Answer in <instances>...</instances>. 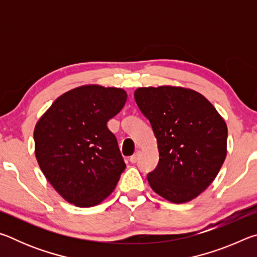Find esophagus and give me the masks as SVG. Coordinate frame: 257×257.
Segmentation results:
<instances>
[{
  "instance_id": "1",
  "label": "esophagus",
  "mask_w": 257,
  "mask_h": 257,
  "mask_svg": "<svg viewBox=\"0 0 257 257\" xmlns=\"http://www.w3.org/2000/svg\"><path fill=\"white\" fill-rule=\"evenodd\" d=\"M139 156H141V152L137 151L136 153H135L134 155L130 156V162H132V163H136L137 161H138V159H139Z\"/></svg>"
}]
</instances>
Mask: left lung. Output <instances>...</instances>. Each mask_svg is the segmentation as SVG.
Masks as SVG:
<instances>
[{
  "instance_id": "1",
  "label": "left lung",
  "mask_w": 257,
  "mask_h": 257,
  "mask_svg": "<svg viewBox=\"0 0 257 257\" xmlns=\"http://www.w3.org/2000/svg\"><path fill=\"white\" fill-rule=\"evenodd\" d=\"M135 101L158 141L159 163L147 175L151 188L177 204L197 197L227 155L222 116L203 95L182 87L138 88Z\"/></svg>"
}]
</instances>
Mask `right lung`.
Returning a JSON list of instances; mask_svg holds the SVG:
<instances>
[{
	"label": "right lung",
	"instance_id": "1",
	"mask_svg": "<svg viewBox=\"0 0 257 257\" xmlns=\"http://www.w3.org/2000/svg\"><path fill=\"white\" fill-rule=\"evenodd\" d=\"M127 93L81 86L56 98L34 130L35 155L53 188L69 203L90 207L110 195L125 169L107 121Z\"/></svg>",
	"mask_w": 257,
	"mask_h": 257
}]
</instances>
